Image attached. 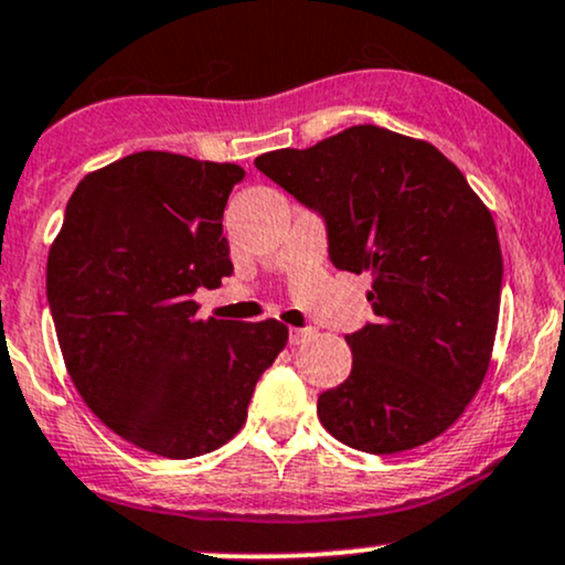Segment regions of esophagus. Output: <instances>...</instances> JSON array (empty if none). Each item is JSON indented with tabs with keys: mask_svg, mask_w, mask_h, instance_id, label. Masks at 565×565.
I'll return each instance as SVG.
<instances>
[{
	"mask_svg": "<svg viewBox=\"0 0 565 565\" xmlns=\"http://www.w3.org/2000/svg\"><path fill=\"white\" fill-rule=\"evenodd\" d=\"M312 335H315L312 328H294V331H290V344H294V347L307 344V341L312 339Z\"/></svg>",
	"mask_w": 565,
	"mask_h": 565,
	"instance_id": "obj_1",
	"label": "esophagus"
}]
</instances>
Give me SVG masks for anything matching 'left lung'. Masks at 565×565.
<instances>
[{
  "instance_id": "obj_1",
  "label": "left lung",
  "mask_w": 565,
  "mask_h": 565,
  "mask_svg": "<svg viewBox=\"0 0 565 565\" xmlns=\"http://www.w3.org/2000/svg\"><path fill=\"white\" fill-rule=\"evenodd\" d=\"M256 168L326 218L335 269L371 275L376 322L347 335L352 373L317 397L322 427L365 454L435 440L491 363L502 296L491 211L433 143L376 125L266 151Z\"/></svg>"
}]
</instances>
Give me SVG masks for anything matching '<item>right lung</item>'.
Returning <instances> with one entry per match:
<instances>
[{"instance_id":"1","label":"right lung","mask_w":565,"mask_h":565,"mask_svg":"<svg viewBox=\"0 0 565 565\" xmlns=\"http://www.w3.org/2000/svg\"><path fill=\"white\" fill-rule=\"evenodd\" d=\"M245 170L136 151L74 189L47 256V301L68 376L106 427L157 456L211 454L243 429L280 320L198 317L232 275L224 207Z\"/></svg>"}]
</instances>
